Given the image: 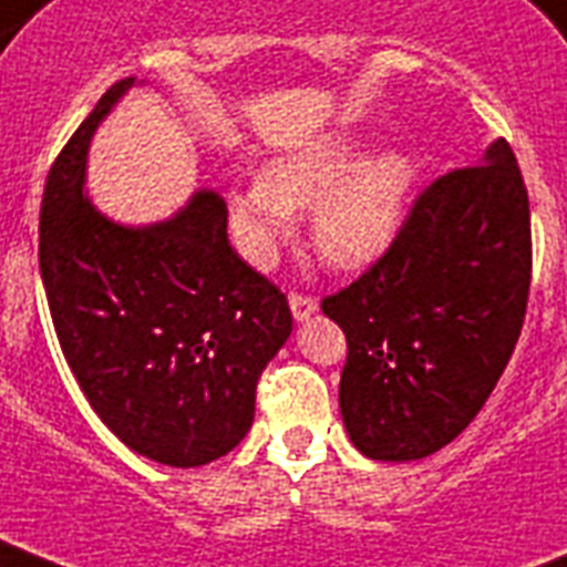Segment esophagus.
<instances>
[{"label": "esophagus", "instance_id": "34e87169", "mask_svg": "<svg viewBox=\"0 0 567 567\" xmlns=\"http://www.w3.org/2000/svg\"><path fill=\"white\" fill-rule=\"evenodd\" d=\"M318 309V300L309 297V293H300V291H291V312L297 321H306L309 315H315Z\"/></svg>", "mask_w": 567, "mask_h": 567}]
</instances>
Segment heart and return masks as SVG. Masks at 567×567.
Masks as SVG:
<instances>
[{
	"instance_id": "1",
	"label": "heart",
	"mask_w": 567,
	"mask_h": 567,
	"mask_svg": "<svg viewBox=\"0 0 567 567\" xmlns=\"http://www.w3.org/2000/svg\"><path fill=\"white\" fill-rule=\"evenodd\" d=\"M413 166L395 151L357 163V145L327 140L270 159L261 181L231 189L228 214L244 252L270 265L293 210L312 207V244L336 267L374 261L399 231Z\"/></svg>"
}]
</instances>
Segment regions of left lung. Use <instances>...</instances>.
I'll list each match as a JSON object with an SVG mask.
<instances>
[{
  "label": "left lung",
  "instance_id": "8db88e82",
  "mask_svg": "<svg viewBox=\"0 0 567 567\" xmlns=\"http://www.w3.org/2000/svg\"><path fill=\"white\" fill-rule=\"evenodd\" d=\"M533 279L529 196L512 145L431 181L399 235L323 315L348 339L339 408L374 461H419L485 408L520 339Z\"/></svg>",
  "mask_w": 567,
  "mask_h": 567
}]
</instances>
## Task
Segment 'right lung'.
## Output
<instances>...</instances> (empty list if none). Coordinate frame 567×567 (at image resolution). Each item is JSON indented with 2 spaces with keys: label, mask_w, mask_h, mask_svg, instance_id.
Wrapping results in <instances>:
<instances>
[{
  "label": "right lung",
  "mask_w": 567,
  "mask_h": 567,
  "mask_svg": "<svg viewBox=\"0 0 567 567\" xmlns=\"http://www.w3.org/2000/svg\"><path fill=\"white\" fill-rule=\"evenodd\" d=\"M112 85L47 175L38 261L55 336L103 425L168 466L228 455L255 416V386L291 336L288 297L228 244L226 202L198 189L166 223L127 228L82 193Z\"/></svg>",
  "instance_id": "add662e5"
}]
</instances>
